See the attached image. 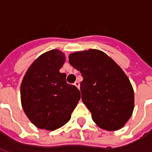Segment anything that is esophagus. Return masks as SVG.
Masks as SVG:
<instances>
[{
  "label": "esophagus",
  "mask_w": 152,
  "mask_h": 152,
  "mask_svg": "<svg viewBox=\"0 0 152 152\" xmlns=\"http://www.w3.org/2000/svg\"><path fill=\"white\" fill-rule=\"evenodd\" d=\"M74 85H75V86H76V87L78 88V89H80V82L79 81H76V82L74 83Z\"/></svg>",
  "instance_id": "1"
}]
</instances>
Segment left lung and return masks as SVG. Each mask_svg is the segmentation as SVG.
<instances>
[{"instance_id":"left-lung-1","label":"left lung","mask_w":152,"mask_h":152,"mask_svg":"<svg viewBox=\"0 0 152 152\" xmlns=\"http://www.w3.org/2000/svg\"><path fill=\"white\" fill-rule=\"evenodd\" d=\"M69 63L81 73V99L93 121L105 130H118L132 115L134 94L129 80L114 60L98 50L71 53Z\"/></svg>"}]
</instances>
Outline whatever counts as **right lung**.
<instances>
[{"label": "right lung", "mask_w": 152, "mask_h": 152, "mask_svg": "<svg viewBox=\"0 0 152 152\" xmlns=\"http://www.w3.org/2000/svg\"><path fill=\"white\" fill-rule=\"evenodd\" d=\"M65 54L52 50L41 54L27 71L20 89L25 114L37 128L55 130L68 122L80 99V90L66 81L60 68Z\"/></svg>", "instance_id": "1"}]
</instances>
